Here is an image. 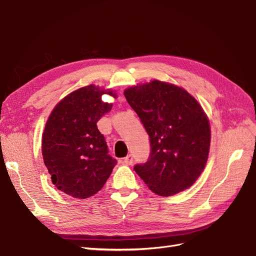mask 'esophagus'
Wrapping results in <instances>:
<instances>
[{
    "instance_id": "34e87169",
    "label": "esophagus",
    "mask_w": 256,
    "mask_h": 256,
    "mask_svg": "<svg viewBox=\"0 0 256 256\" xmlns=\"http://www.w3.org/2000/svg\"><path fill=\"white\" fill-rule=\"evenodd\" d=\"M124 164H127V166H130V164H132V162H134V156L131 154H129L127 157H125L124 158Z\"/></svg>"
}]
</instances>
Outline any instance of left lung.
<instances>
[{
	"label": "left lung",
	"mask_w": 256,
	"mask_h": 256,
	"mask_svg": "<svg viewBox=\"0 0 256 256\" xmlns=\"http://www.w3.org/2000/svg\"><path fill=\"white\" fill-rule=\"evenodd\" d=\"M150 136V152L134 171L158 196L188 189L203 172L210 146L206 115L189 92L154 80L124 92Z\"/></svg>",
	"instance_id": "left-lung-1"
}]
</instances>
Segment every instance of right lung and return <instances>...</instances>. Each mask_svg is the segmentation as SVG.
<instances>
[{"instance_id": "right-lung-1", "label": "right lung", "mask_w": 256, "mask_h": 256, "mask_svg": "<svg viewBox=\"0 0 256 256\" xmlns=\"http://www.w3.org/2000/svg\"><path fill=\"white\" fill-rule=\"evenodd\" d=\"M104 92L94 85L72 92L54 108L42 134L44 162L53 184L76 198L96 194L118 164L97 128L112 109L102 102Z\"/></svg>"}]
</instances>
